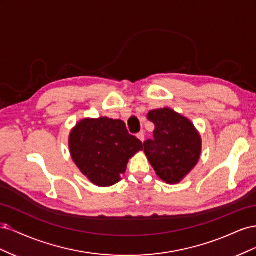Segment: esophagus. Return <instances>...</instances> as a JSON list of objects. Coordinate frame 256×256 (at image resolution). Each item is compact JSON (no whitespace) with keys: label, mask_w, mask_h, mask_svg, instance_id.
<instances>
[{"label":"esophagus","mask_w":256,"mask_h":256,"mask_svg":"<svg viewBox=\"0 0 256 256\" xmlns=\"http://www.w3.org/2000/svg\"><path fill=\"white\" fill-rule=\"evenodd\" d=\"M136 138H138V140H140L141 142H144V138H145V136H144V132L143 131H141V132H138V134H136Z\"/></svg>","instance_id":"obj_1"}]
</instances>
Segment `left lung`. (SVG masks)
<instances>
[{
	"label": "left lung",
	"mask_w": 256,
	"mask_h": 256,
	"mask_svg": "<svg viewBox=\"0 0 256 256\" xmlns=\"http://www.w3.org/2000/svg\"><path fill=\"white\" fill-rule=\"evenodd\" d=\"M154 138L144 142V152L160 180L174 184L194 168L202 150V140L193 124L170 108L152 110Z\"/></svg>",
	"instance_id": "obj_1"
}]
</instances>
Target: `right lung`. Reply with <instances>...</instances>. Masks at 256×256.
<instances>
[{
	"instance_id": "obj_1",
	"label": "right lung",
	"mask_w": 256,
	"mask_h": 256,
	"mask_svg": "<svg viewBox=\"0 0 256 256\" xmlns=\"http://www.w3.org/2000/svg\"><path fill=\"white\" fill-rule=\"evenodd\" d=\"M143 143L129 134L125 122L109 118H84L69 136V150L76 166L98 187L122 180L131 157Z\"/></svg>"
}]
</instances>
